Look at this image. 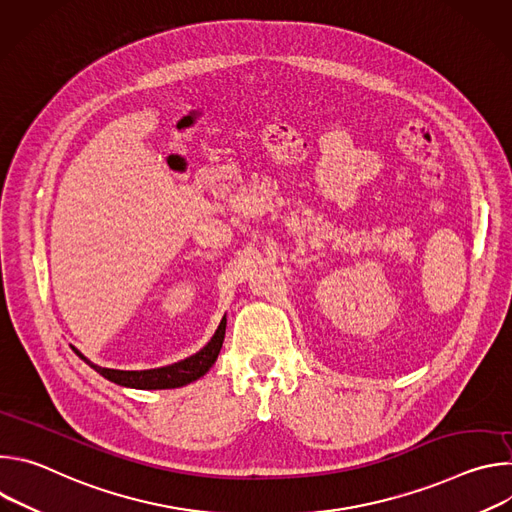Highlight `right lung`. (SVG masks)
<instances>
[{
	"label": "right lung",
	"mask_w": 512,
	"mask_h": 512,
	"mask_svg": "<svg viewBox=\"0 0 512 512\" xmlns=\"http://www.w3.org/2000/svg\"><path fill=\"white\" fill-rule=\"evenodd\" d=\"M225 330H227V316L218 324L214 336L208 340L204 348H200L196 354L168 364V367L160 369H148V371H117V369H103L93 364L87 356H83L75 346L72 350L81 356L91 369H95L99 375H103L107 381L121 385V387H131V389H178L184 387L208 373V369L216 362L218 352L223 348L225 340Z\"/></svg>",
	"instance_id": "1"
}]
</instances>
